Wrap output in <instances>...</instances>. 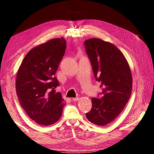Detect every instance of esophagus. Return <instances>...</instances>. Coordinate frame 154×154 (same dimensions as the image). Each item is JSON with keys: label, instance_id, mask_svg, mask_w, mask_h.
<instances>
[{"label": "esophagus", "instance_id": "34e87169", "mask_svg": "<svg viewBox=\"0 0 154 154\" xmlns=\"http://www.w3.org/2000/svg\"><path fill=\"white\" fill-rule=\"evenodd\" d=\"M79 100H80V98H79V97H72V100L74 101H77Z\"/></svg>", "mask_w": 154, "mask_h": 154}]
</instances>
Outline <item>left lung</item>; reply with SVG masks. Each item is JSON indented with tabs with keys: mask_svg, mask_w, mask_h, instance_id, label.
<instances>
[{
	"mask_svg": "<svg viewBox=\"0 0 154 154\" xmlns=\"http://www.w3.org/2000/svg\"><path fill=\"white\" fill-rule=\"evenodd\" d=\"M84 45L103 94L101 99H91L92 109L86 117L102 127L112 122L127 105L132 90V72L123 54L112 43L90 38Z\"/></svg>",
	"mask_w": 154,
	"mask_h": 154,
	"instance_id": "left-lung-1",
	"label": "left lung"
}]
</instances>
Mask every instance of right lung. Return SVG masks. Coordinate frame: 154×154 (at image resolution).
Wrapping results in <instances>:
<instances>
[{"mask_svg": "<svg viewBox=\"0 0 154 154\" xmlns=\"http://www.w3.org/2000/svg\"><path fill=\"white\" fill-rule=\"evenodd\" d=\"M66 49L63 37L53 38L31 49L23 59L16 76L18 101L29 118L48 126L61 118L66 101L54 88L55 76Z\"/></svg>", "mask_w": 154, "mask_h": 154, "instance_id": "add662e5", "label": "right lung"}]
</instances>
